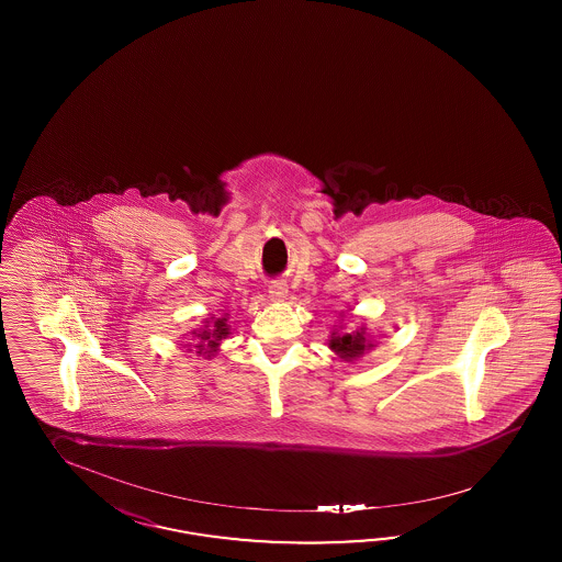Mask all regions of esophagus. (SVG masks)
<instances>
[{
  "label": "esophagus",
  "mask_w": 562,
  "mask_h": 562,
  "mask_svg": "<svg viewBox=\"0 0 562 562\" xmlns=\"http://www.w3.org/2000/svg\"><path fill=\"white\" fill-rule=\"evenodd\" d=\"M286 294H289V289L282 282H273L272 286H270V296H272L273 301L286 299Z\"/></svg>",
  "instance_id": "1"
}]
</instances>
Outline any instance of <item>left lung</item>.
<instances>
[{
    "label": "left lung",
    "mask_w": 562,
    "mask_h": 562,
    "mask_svg": "<svg viewBox=\"0 0 562 562\" xmlns=\"http://www.w3.org/2000/svg\"><path fill=\"white\" fill-rule=\"evenodd\" d=\"M329 346H331V350H334V352H338V355H340V358H344V360H350V358L360 357V355H362L364 350H369L373 344H369L367 338H364V331H362V329H358V331H352V334L331 336Z\"/></svg>",
    "instance_id": "1"
}]
</instances>
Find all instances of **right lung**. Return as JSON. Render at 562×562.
Here are the masks:
<instances>
[{"mask_svg":"<svg viewBox=\"0 0 562 562\" xmlns=\"http://www.w3.org/2000/svg\"><path fill=\"white\" fill-rule=\"evenodd\" d=\"M228 334V327H226V319H216L212 325H205L204 331L202 334H198V338H200V352L204 350L205 346H207V352H214L216 350V346H218V341L224 338Z\"/></svg>","mask_w":562,"mask_h":562,"instance_id":"right-lung-1","label":"right lung"}]
</instances>
